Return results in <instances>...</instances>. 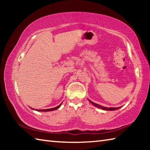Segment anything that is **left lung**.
Returning a JSON list of instances; mask_svg holds the SVG:
<instances>
[{"label": "left lung", "instance_id": "8db88e82", "mask_svg": "<svg viewBox=\"0 0 150 150\" xmlns=\"http://www.w3.org/2000/svg\"><path fill=\"white\" fill-rule=\"evenodd\" d=\"M89 100V101H90V103H92L94 106H96V107L100 108L103 109V110H116V109L120 108L119 107H118V108H113V107H111V108H107V107H105V106H101V105H98V104L93 103V102H92V101L90 100Z\"/></svg>", "mask_w": 150, "mask_h": 150}]
</instances>
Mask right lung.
I'll list each match as a JSON object with an SVG mask.
<instances>
[{"label": "right lung", "instance_id": "1", "mask_svg": "<svg viewBox=\"0 0 150 150\" xmlns=\"http://www.w3.org/2000/svg\"><path fill=\"white\" fill-rule=\"evenodd\" d=\"M62 105V104H60L59 106H56V107H54V108H49V109H42V110H36L38 111H40V112H47V111H52V110H56V109L59 108L60 107V106Z\"/></svg>", "mask_w": 150, "mask_h": 150}]
</instances>
